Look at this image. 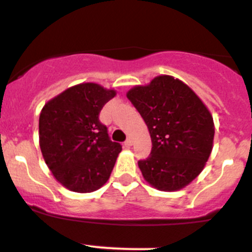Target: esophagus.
I'll return each mask as SVG.
<instances>
[{
  "label": "esophagus",
  "instance_id": "1",
  "mask_svg": "<svg viewBox=\"0 0 252 252\" xmlns=\"http://www.w3.org/2000/svg\"><path fill=\"white\" fill-rule=\"evenodd\" d=\"M124 145H126V147H130L131 145H133V138H128V139H126V141L124 142Z\"/></svg>",
  "mask_w": 252,
  "mask_h": 252
}]
</instances>
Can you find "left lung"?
Wrapping results in <instances>:
<instances>
[{
  "label": "left lung",
  "instance_id": "1",
  "mask_svg": "<svg viewBox=\"0 0 252 252\" xmlns=\"http://www.w3.org/2000/svg\"><path fill=\"white\" fill-rule=\"evenodd\" d=\"M126 97L144 118L151 155L139 161L142 177L161 191L189 185L205 168L215 138L212 114L185 83L172 75L135 85Z\"/></svg>",
  "mask_w": 252,
  "mask_h": 252
}]
</instances>
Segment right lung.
Segmentation results:
<instances>
[{"mask_svg": "<svg viewBox=\"0 0 252 252\" xmlns=\"http://www.w3.org/2000/svg\"><path fill=\"white\" fill-rule=\"evenodd\" d=\"M116 94L100 84L81 83L42 107L40 150L55 179L70 191H96L110 179L122 146L110 140L98 114Z\"/></svg>", "mask_w": 252, "mask_h": 252, "instance_id": "right-lung-1", "label": "right lung"}]
</instances>
